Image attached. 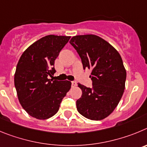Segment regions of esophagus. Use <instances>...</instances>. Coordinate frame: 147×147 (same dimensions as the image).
<instances>
[{"instance_id": "1", "label": "esophagus", "mask_w": 147, "mask_h": 147, "mask_svg": "<svg viewBox=\"0 0 147 147\" xmlns=\"http://www.w3.org/2000/svg\"><path fill=\"white\" fill-rule=\"evenodd\" d=\"M77 86L76 81H72V87H75Z\"/></svg>"}]
</instances>
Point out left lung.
<instances>
[{
    "mask_svg": "<svg viewBox=\"0 0 147 147\" xmlns=\"http://www.w3.org/2000/svg\"><path fill=\"white\" fill-rule=\"evenodd\" d=\"M69 43L80 55L83 69L92 70V88L78 83L82 95L76 101L78 111L91 120L106 118L118 105L125 88L127 73L121 55L93 34L75 36Z\"/></svg>",
    "mask_w": 147,
    "mask_h": 147,
    "instance_id": "left-lung-1",
    "label": "left lung"
}]
</instances>
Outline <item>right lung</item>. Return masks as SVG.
<instances>
[{"label":"right lung","instance_id":"right-lung-1","mask_svg":"<svg viewBox=\"0 0 147 147\" xmlns=\"http://www.w3.org/2000/svg\"><path fill=\"white\" fill-rule=\"evenodd\" d=\"M70 36L48 35L29 46L16 67L14 86L20 105L30 116L47 119L57 113L71 88L69 80H53L55 59Z\"/></svg>","mask_w":147,"mask_h":147}]
</instances>
